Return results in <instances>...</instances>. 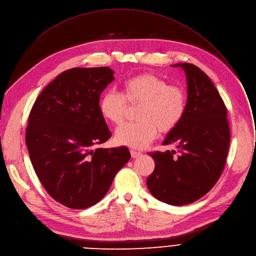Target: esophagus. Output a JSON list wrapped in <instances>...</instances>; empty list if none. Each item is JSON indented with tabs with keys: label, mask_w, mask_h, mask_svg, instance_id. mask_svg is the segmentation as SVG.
I'll return each instance as SVG.
<instances>
[{
	"label": "esophagus",
	"mask_w": 256,
	"mask_h": 256,
	"mask_svg": "<svg viewBox=\"0 0 256 256\" xmlns=\"http://www.w3.org/2000/svg\"><path fill=\"white\" fill-rule=\"evenodd\" d=\"M130 155L132 158H138L140 155H142V153L140 151H136V150H130Z\"/></svg>",
	"instance_id": "esophagus-1"
}]
</instances>
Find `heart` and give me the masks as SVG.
Segmentation results:
<instances>
[{"label":"heart","instance_id":"b5f03b06","mask_svg":"<svg viewBox=\"0 0 256 256\" xmlns=\"http://www.w3.org/2000/svg\"><path fill=\"white\" fill-rule=\"evenodd\" d=\"M122 92L107 90L101 96L99 109L105 120L118 126L122 124L128 104L140 106L134 124L120 126L115 141L122 146L143 149L156 138L158 132L166 134L182 122L187 109V94L182 88L168 84L153 74H141L126 80Z\"/></svg>","mask_w":256,"mask_h":256}]
</instances>
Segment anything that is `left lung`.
Returning <instances> with one entry per match:
<instances>
[{"label":"left lung","instance_id":"left-lung-1","mask_svg":"<svg viewBox=\"0 0 256 256\" xmlns=\"http://www.w3.org/2000/svg\"><path fill=\"white\" fill-rule=\"evenodd\" d=\"M187 76V109L180 124L162 145L172 151L150 152L154 172L147 187L158 200L170 205L190 204L212 189L218 180L230 146L226 108L212 82L191 63H178Z\"/></svg>","mask_w":256,"mask_h":256}]
</instances>
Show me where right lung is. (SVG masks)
<instances>
[{
    "label": "right lung",
    "mask_w": 256,
    "mask_h": 256,
    "mask_svg": "<svg viewBox=\"0 0 256 256\" xmlns=\"http://www.w3.org/2000/svg\"><path fill=\"white\" fill-rule=\"evenodd\" d=\"M113 74L109 67L68 69L30 110L26 142L32 166L46 191L66 207L98 203L130 158L126 147H96L111 136L99 102Z\"/></svg>",
    "instance_id": "1"
}]
</instances>
